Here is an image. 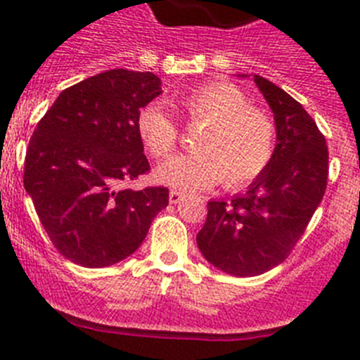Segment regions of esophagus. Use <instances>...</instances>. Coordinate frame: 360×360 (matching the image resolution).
Listing matches in <instances>:
<instances>
[{
    "label": "esophagus",
    "mask_w": 360,
    "mask_h": 360,
    "mask_svg": "<svg viewBox=\"0 0 360 360\" xmlns=\"http://www.w3.org/2000/svg\"><path fill=\"white\" fill-rule=\"evenodd\" d=\"M180 200H184V193H180V191H169L171 203H180Z\"/></svg>",
    "instance_id": "34e87169"
}]
</instances>
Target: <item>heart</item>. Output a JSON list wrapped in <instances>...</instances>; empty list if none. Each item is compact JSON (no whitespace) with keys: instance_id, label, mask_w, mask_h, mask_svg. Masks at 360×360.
I'll list each match as a JSON object with an SVG mask.
<instances>
[{"instance_id":"obj_1","label":"heart","mask_w":360,"mask_h":360,"mask_svg":"<svg viewBox=\"0 0 360 360\" xmlns=\"http://www.w3.org/2000/svg\"><path fill=\"white\" fill-rule=\"evenodd\" d=\"M193 126H202L195 153L169 158L157 167L158 182L174 189L202 191L224 180L238 189L256 180L274 157L276 128L265 111L249 106L243 91L227 81H209L176 98ZM136 135L155 158L169 157L178 144V126L158 104L136 115Z\"/></svg>"}]
</instances>
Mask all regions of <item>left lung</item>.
Here are the masks:
<instances>
[{"mask_svg":"<svg viewBox=\"0 0 360 360\" xmlns=\"http://www.w3.org/2000/svg\"><path fill=\"white\" fill-rule=\"evenodd\" d=\"M254 82L274 113V157L243 195L211 200L196 234L203 257L238 278L259 276L287 259L328 180V146L314 119L269 79L254 75Z\"/></svg>","mask_w":360,"mask_h":360,"instance_id":"1","label":"left lung"}]
</instances>
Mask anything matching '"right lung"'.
<instances>
[{
	"mask_svg": "<svg viewBox=\"0 0 360 360\" xmlns=\"http://www.w3.org/2000/svg\"><path fill=\"white\" fill-rule=\"evenodd\" d=\"M151 72L108 70L59 94L28 144L23 184L56 249L101 269L131 256L169 203L165 187L124 189L148 173L141 108L162 94Z\"/></svg>",
	"mask_w": 360,
	"mask_h": 360,
	"instance_id": "right-lung-1",
	"label": "right lung"
}]
</instances>
